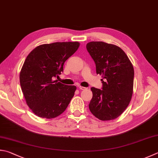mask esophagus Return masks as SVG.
Wrapping results in <instances>:
<instances>
[{
	"instance_id": "1",
	"label": "esophagus",
	"mask_w": 158,
	"mask_h": 158,
	"mask_svg": "<svg viewBox=\"0 0 158 158\" xmlns=\"http://www.w3.org/2000/svg\"><path fill=\"white\" fill-rule=\"evenodd\" d=\"M79 89H80V90H85V89H87V88H86V87H81V86H80V87H79Z\"/></svg>"
}]
</instances>
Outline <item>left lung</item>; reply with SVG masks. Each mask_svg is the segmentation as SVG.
<instances>
[{"mask_svg": "<svg viewBox=\"0 0 158 158\" xmlns=\"http://www.w3.org/2000/svg\"><path fill=\"white\" fill-rule=\"evenodd\" d=\"M87 49L96 64V73L102 75V89L91 87L93 97L89 107L100 120L119 117L131 99L134 69L123 49L112 44L93 41Z\"/></svg>", "mask_w": 158, "mask_h": 158, "instance_id": "left-lung-1", "label": "left lung"}]
</instances>
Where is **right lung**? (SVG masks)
I'll list each match as a JSON object with an SVG mask.
<instances>
[{"label": "right lung", "instance_id": "1", "mask_svg": "<svg viewBox=\"0 0 158 158\" xmlns=\"http://www.w3.org/2000/svg\"><path fill=\"white\" fill-rule=\"evenodd\" d=\"M78 42L44 44L27 56L20 73V83L27 105L38 117L51 119L62 114L76 87L55 80L63 65L78 49Z\"/></svg>", "mask_w": 158, "mask_h": 158}]
</instances>
